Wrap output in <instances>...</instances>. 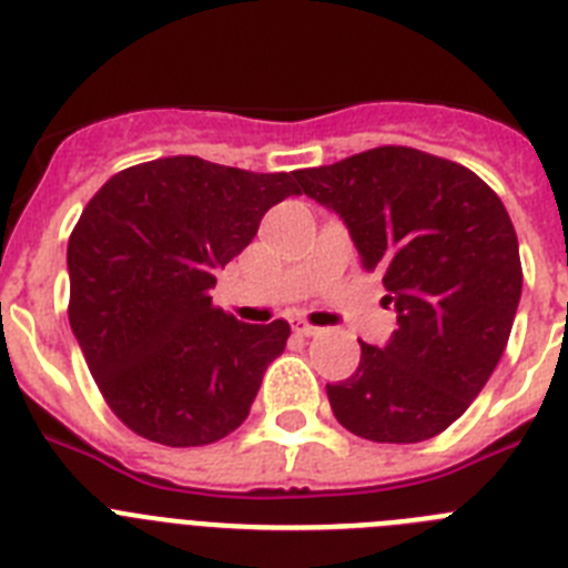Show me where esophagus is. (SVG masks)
<instances>
[{
	"label": "esophagus",
	"instance_id": "esophagus-1",
	"mask_svg": "<svg viewBox=\"0 0 568 568\" xmlns=\"http://www.w3.org/2000/svg\"><path fill=\"white\" fill-rule=\"evenodd\" d=\"M290 327H293V333L304 335V338H315V335L324 333V329H321V327H313V324H307V321H301V318L290 321Z\"/></svg>",
	"mask_w": 568,
	"mask_h": 568
}]
</instances>
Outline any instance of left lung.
<instances>
[{"mask_svg":"<svg viewBox=\"0 0 568 568\" xmlns=\"http://www.w3.org/2000/svg\"><path fill=\"white\" fill-rule=\"evenodd\" d=\"M295 182L346 224L398 315L384 346L361 341L353 378L327 384L335 418L378 444L444 433L486 386L518 313L524 273L504 202L471 170L413 148L366 150Z\"/></svg>","mask_w":568,"mask_h":568,"instance_id":"1","label":"left lung"}]
</instances>
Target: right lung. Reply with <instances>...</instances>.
I'll list each match as a JSON object with an SVG mask.
<instances>
[{
	"instance_id": "right-lung-1",
	"label": "right lung",
	"mask_w": 568,
	"mask_h": 568,
	"mask_svg": "<svg viewBox=\"0 0 568 568\" xmlns=\"http://www.w3.org/2000/svg\"><path fill=\"white\" fill-rule=\"evenodd\" d=\"M287 195L295 173L170 155L115 173L88 202L68 241L70 329L135 435L204 446L244 424L290 324L235 321L210 290Z\"/></svg>"
}]
</instances>
